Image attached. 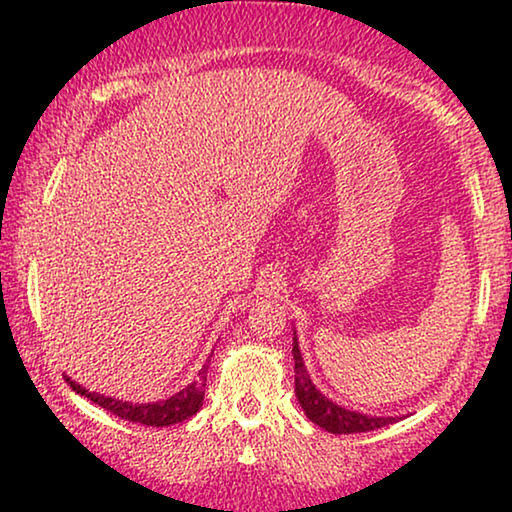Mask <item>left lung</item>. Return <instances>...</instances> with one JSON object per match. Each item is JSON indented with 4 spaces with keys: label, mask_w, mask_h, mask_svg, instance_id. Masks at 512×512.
Segmentation results:
<instances>
[{
    "label": "left lung",
    "mask_w": 512,
    "mask_h": 512,
    "mask_svg": "<svg viewBox=\"0 0 512 512\" xmlns=\"http://www.w3.org/2000/svg\"><path fill=\"white\" fill-rule=\"evenodd\" d=\"M293 361H296V398L300 408L305 410V415L310 422L321 426V429H326L328 433H366V431L382 429V426L387 424H394L398 419V417H373V415H363V412H356V410H347L321 394L317 384L312 382L310 373H307L303 356H300L296 331H293Z\"/></svg>",
    "instance_id": "1"
}]
</instances>
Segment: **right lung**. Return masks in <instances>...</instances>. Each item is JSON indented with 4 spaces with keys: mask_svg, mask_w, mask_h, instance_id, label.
<instances>
[{
    "mask_svg": "<svg viewBox=\"0 0 512 512\" xmlns=\"http://www.w3.org/2000/svg\"><path fill=\"white\" fill-rule=\"evenodd\" d=\"M69 387H72L76 394L86 396L100 408L114 412L116 417L128 419V422H137L144 426H172L184 422V419L193 417L195 412L202 408V401H205V382H207V370L202 368L198 373V380L188 384L177 394L165 398V401L156 403H130V401H118V398L97 394V391H88L81 384H76L72 377H67Z\"/></svg>",
    "mask_w": 512,
    "mask_h": 512,
    "instance_id": "obj_1",
    "label": "right lung"
}]
</instances>
